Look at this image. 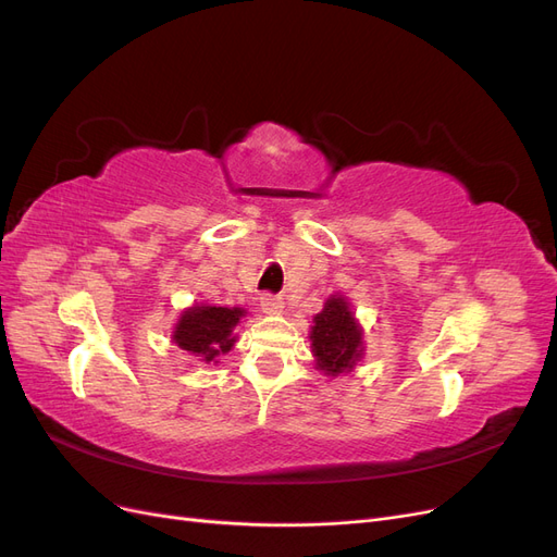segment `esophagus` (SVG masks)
<instances>
[{
    "label": "esophagus",
    "instance_id": "esophagus-1",
    "mask_svg": "<svg viewBox=\"0 0 557 557\" xmlns=\"http://www.w3.org/2000/svg\"><path fill=\"white\" fill-rule=\"evenodd\" d=\"M260 307L264 313H281L283 311V299L278 295L267 293L260 297Z\"/></svg>",
    "mask_w": 557,
    "mask_h": 557
}]
</instances>
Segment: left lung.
Listing matches in <instances>:
<instances>
[{
    "label": "left lung",
    "mask_w": 557,
    "mask_h": 557,
    "mask_svg": "<svg viewBox=\"0 0 557 557\" xmlns=\"http://www.w3.org/2000/svg\"><path fill=\"white\" fill-rule=\"evenodd\" d=\"M309 339L315 367L327 376L348 374L364 350L362 327L342 295H332L323 311L313 315Z\"/></svg>",
    "instance_id": "obj_1"
}]
</instances>
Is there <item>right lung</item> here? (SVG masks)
I'll return each instance as SVG.
<instances>
[{
  "instance_id": "1",
  "label": "right lung",
  "mask_w": 557,
  "mask_h": 557,
  "mask_svg": "<svg viewBox=\"0 0 557 557\" xmlns=\"http://www.w3.org/2000/svg\"><path fill=\"white\" fill-rule=\"evenodd\" d=\"M244 315L242 307L195 305L181 313L172 339L178 348L201 358V362H218L237 342L234 327Z\"/></svg>"
}]
</instances>
